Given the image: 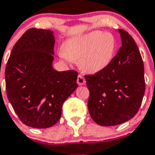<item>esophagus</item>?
<instances>
[{"mask_svg": "<svg viewBox=\"0 0 155 155\" xmlns=\"http://www.w3.org/2000/svg\"><path fill=\"white\" fill-rule=\"evenodd\" d=\"M77 83L79 85V86L85 85V83H86V79H85V78L83 77V76L79 75L77 77Z\"/></svg>", "mask_w": 155, "mask_h": 155, "instance_id": "34e87169", "label": "esophagus"}]
</instances>
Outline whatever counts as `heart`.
Returning a JSON list of instances; mask_svg holds the SVG:
<instances>
[{
    "label": "heart",
    "mask_w": 155,
    "mask_h": 155,
    "mask_svg": "<svg viewBox=\"0 0 155 155\" xmlns=\"http://www.w3.org/2000/svg\"><path fill=\"white\" fill-rule=\"evenodd\" d=\"M115 46V38L112 35L94 31L68 40L60 56L66 60H79L81 69L95 74L110 63Z\"/></svg>",
    "instance_id": "obj_1"
}]
</instances>
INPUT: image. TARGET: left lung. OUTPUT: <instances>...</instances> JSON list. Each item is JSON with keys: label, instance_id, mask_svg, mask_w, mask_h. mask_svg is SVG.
Returning a JSON list of instances; mask_svg holds the SVG:
<instances>
[{"label": "left lung", "instance_id": "left-lung-1", "mask_svg": "<svg viewBox=\"0 0 155 155\" xmlns=\"http://www.w3.org/2000/svg\"><path fill=\"white\" fill-rule=\"evenodd\" d=\"M122 46L108 66L85 76L90 97L88 109L100 126H116L133 118L141 105L144 68L138 48L126 31L118 29Z\"/></svg>", "mask_w": 155, "mask_h": 155}]
</instances>
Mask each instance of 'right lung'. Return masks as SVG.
I'll return each instance as SVG.
<instances>
[{"mask_svg":"<svg viewBox=\"0 0 155 155\" xmlns=\"http://www.w3.org/2000/svg\"><path fill=\"white\" fill-rule=\"evenodd\" d=\"M54 32L31 28L12 48L5 68L7 96L19 119L38 129L55 124L65 100L78 87L74 70L58 72Z\"/></svg>","mask_w":155,"mask_h":155,"instance_id":"add662e5","label":"right lung"}]
</instances>
